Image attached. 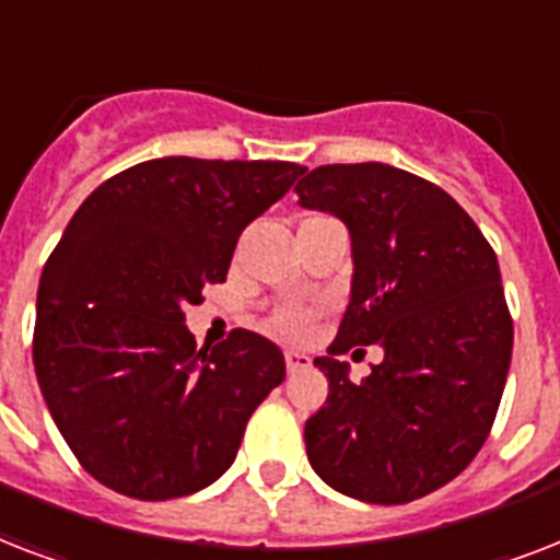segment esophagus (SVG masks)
I'll list each match as a JSON object with an SVG mask.
<instances>
[{"label":"esophagus","instance_id":"1","mask_svg":"<svg viewBox=\"0 0 560 560\" xmlns=\"http://www.w3.org/2000/svg\"><path fill=\"white\" fill-rule=\"evenodd\" d=\"M284 363H288V372H302V369L311 366V358L302 354V351H288V354H284Z\"/></svg>","mask_w":560,"mask_h":560}]
</instances>
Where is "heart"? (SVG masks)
Returning <instances> with one entry per match:
<instances>
[{"mask_svg": "<svg viewBox=\"0 0 560 560\" xmlns=\"http://www.w3.org/2000/svg\"><path fill=\"white\" fill-rule=\"evenodd\" d=\"M267 325L281 340H307L316 331V311L305 305H281L272 311Z\"/></svg>", "mask_w": 560, "mask_h": 560, "instance_id": "b5f03b06", "label": "heart"}]
</instances>
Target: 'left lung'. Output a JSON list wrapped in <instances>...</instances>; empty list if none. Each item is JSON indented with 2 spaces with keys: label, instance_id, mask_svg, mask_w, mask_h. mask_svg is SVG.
Wrapping results in <instances>:
<instances>
[{
  "label": "left lung",
  "instance_id": "8db88e82",
  "mask_svg": "<svg viewBox=\"0 0 560 560\" xmlns=\"http://www.w3.org/2000/svg\"><path fill=\"white\" fill-rule=\"evenodd\" d=\"M305 209L349 226L354 279L328 358V400L305 447L331 488L377 505L447 486L486 444L512 363L514 323L497 255L451 194L383 162L319 165L296 186ZM384 360L348 381L349 350Z\"/></svg>",
  "mask_w": 560,
  "mask_h": 560
}]
</instances>
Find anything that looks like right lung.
Returning <instances> with one entry per match:
<instances>
[{
	"instance_id": "1",
	"label": "right lung",
	"mask_w": 560,
	"mask_h": 560,
	"mask_svg": "<svg viewBox=\"0 0 560 560\" xmlns=\"http://www.w3.org/2000/svg\"><path fill=\"white\" fill-rule=\"evenodd\" d=\"M305 174L296 162H139L83 200L37 290L34 369L57 430L101 486L174 500L235 462L284 358L235 328L197 349L186 307L226 281L246 223Z\"/></svg>"
}]
</instances>
